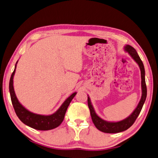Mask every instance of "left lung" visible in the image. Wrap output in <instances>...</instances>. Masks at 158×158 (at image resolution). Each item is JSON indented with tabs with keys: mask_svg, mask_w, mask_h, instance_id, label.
<instances>
[{
	"mask_svg": "<svg viewBox=\"0 0 158 158\" xmlns=\"http://www.w3.org/2000/svg\"><path fill=\"white\" fill-rule=\"evenodd\" d=\"M124 51L127 52L131 56L133 60H134L136 63L138 64L139 67V69L141 71V87H142V96L141 99L139 100L138 106H136L134 111L132 112V114L125 119L123 120L118 121V122H109L103 120L101 118L98 116L96 111H95L93 105H92L90 98L88 96V106L89 110H90V114L91 116L92 121L94 124V125L98 130L100 131L107 133H120L122 131H124L127 129H129L130 127L133 125L134 123L136 118H138L139 113H140L141 110L142 109V106L144 105V103L147 98V85H146L145 82V71L144 64L142 63V61L141 60L140 58H139V55L137 53L136 50L133 48V47L127 44L124 46Z\"/></svg>",
	"mask_w": 158,
	"mask_h": 158,
	"instance_id": "obj_1",
	"label": "left lung"
}]
</instances>
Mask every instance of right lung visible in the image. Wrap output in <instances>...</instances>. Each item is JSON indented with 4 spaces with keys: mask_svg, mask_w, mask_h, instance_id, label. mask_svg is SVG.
<instances>
[{
    "mask_svg": "<svg viewBox=\"0 0 158 158\" xmlns=\"http://www.w3.org/2000/svg\"><path fill=\"white\" fill-rule=\"evenodd\" d=\"M17 63L18 61L16 62L14 70L11 76L10 86H9L11 102H12L14 109L17 116L24 124L36 130L47 131L58 127L62 123V122L63 121L65 113L67 111L68 106H69L71 100L75 97L77 93L74 92L69 98H67L64 102L62 104L60 108L53 114L47 115H40L29 111V110L27 109L25 107H24L20 103L14 91L13 80Z\"/></svg>",
    "mask_w": 158,
    "mask_h": 158,
    "instance_id": "obj_1",
    "label": "right lung"
}]
</instances>
